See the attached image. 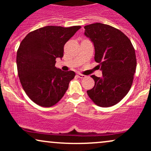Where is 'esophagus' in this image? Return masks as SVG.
Wrapping results in <instances>:
<instances>
[{"mask_svg":"<svg viewBox=\"0 0 151 151\" xmlns=\"http://www.w3.org/2000/svg\"><path fill=\"white\" fill-rule=\"evenodd\" d=\"M77 75H78V77H79V78H81V79H83V78H85L86 77L85 75H84V74H81V73H78Z\"/></svg>","mask_w":151,"mask_h":151,"instance_id":"1","label":"esophagus"}]
</instances>
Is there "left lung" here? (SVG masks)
I'll return each instance as SVG.
<instances>
[{"instance_id": "left-lung-1", "label": "left lung", "mask_w": 151, "mask_h": 151, "mask_svg": "<svg viewBox=\"0 0 151 151\" xmlns=\"http://www.w3.org/2000/svg\"><path fill=\"white\" fill-rule=\"evenodd\" d=\"M84 29V35L93 43L94 60L102 71L101 77L91 76L95 84L86 92L99 106H112L123 99L132 86L136 69L134 47L124 32L111 25L96 22Z\"/></svg>"}]
</instances>
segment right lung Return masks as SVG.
Masks as SVG:
<instances>
[{
  "mask_svg": "<svg viewBox=\"0 0 151 151\" xmlns=\"http://www.w3.org/2000/svg\"><path fill=\"white\" fill-rule=\"evenodd\" d=\"M81 26H45L32 31L20 42L17 68L21 85L37 105L50 107L63 97L74 79L73 71L55 67L56 58L64 55V45Z\"/></svg>",
  "mask_w": 151,
  "mask_h": 151,
  "instance_id": "1",
  "label": "right lung"
}]
</instances>
